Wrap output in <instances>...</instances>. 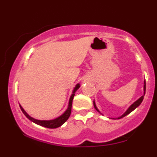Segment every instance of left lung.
Returning <instances> with one entry per match:
<instances>
[{
    "label": "left lung",
    "mask_w": 157,
    "mask_h": 157,
    "mask_svg": "<svg viewBox=\"0 0 157 157\" xmlns=\"http://www.w3.org/2000/svg\"><path fill=\"white\" fill-rule=\"evenodd\" d=\"M144 83H145V85H144V95H145V87H146V86H146V85H145V82H144ZM144 95H142V96L141 97H140V99H138V100H136V102H134V103H133L132 105H131L130 106V107H129L127 111H126L123 114H122L121 117H118L117 119H121V118H122V117H125L126 115H128V113H130L131 112V111H134V110L135 109H136V108H137L138 106L140 105V104H141V102H142V100H143V99H144ZM94 106L95 109H96L97 111H98L99 113H100V111H99L98 109H97V106H96V105H95L94 101ZM101 114H102V113H101Z\"/></svg>",
    "instance_id": "8db88e82"
}]
</instances>
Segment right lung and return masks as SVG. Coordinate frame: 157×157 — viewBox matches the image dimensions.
I'll return each instance as SVG.
<instances>
[{
    "instance_id": "add662e5",
    "label": "right lung",
    "mask_w": 157,
    "mask_h": 157,
    "mask_svg": "<svg viewBox=\"0 0 157 157\" xmlns=\"http://www.w3.org/2000/svg\"><path fill=\"white\" fill-rule=\"evenodd\" d=\"M80 88V84H77L76 86H75V89L73 90V94H71V97H70V100H69V103H68V107L67 110H66L65 112L63 113L61 116L55 119V120H36V119L32 118V117H30L29 115L27 113L26 111H24V109L21 107V105H20V108H21V111L22 112L24 113L25 116L27 118L29 119V120H31L32 122H35V123L37 124V125H41V126H44V127L48 128H58L60 127L64 123L66 120H68V117H70V114H71V106H72V101H73V98L74 96H75V92L77 89Z\"/></svg>"
}]
</instances>
